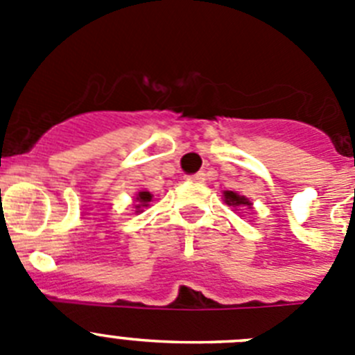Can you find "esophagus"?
<instances>
[{
    "instance_id": "esophagus-1",
    "label": "esophagus",
    "mask_w": 355,
    "mask_h": 355,
    "mask_svg": "<svg viewBox=\"0 0 355 355\" xmlns=\"http://www.w3.org/2000/svg\"><path fill=\"white\" fill-rule=\"evenodd\" d=\"M205 172H197V174H193V175H188L187 180L188 181H196V183H200V181H205Z\"/></svg>"
}]
</instances>
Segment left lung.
<instances>
[{
	"instance_id": "left-lung-1",
	"label": "left lung",
	"mask_w": 355,
	"mask_h": 355,
	"mask_svg": "<svg viewBox=\"0 0 355 355\" xmlns=\"http://www.w3.org/2000/svg\"><path fill=\"white\" fill-rule=\"evenodd\" d=\"M224 199L229 206H249L250 202L243 196H238L236 192H224Z\"/></svg>"
}]
</instances>
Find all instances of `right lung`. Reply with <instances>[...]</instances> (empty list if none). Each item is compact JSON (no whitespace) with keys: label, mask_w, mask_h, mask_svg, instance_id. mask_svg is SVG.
<instances>
[{"label":"right lung","mask_w":355,"mask_h":355,"mask_svg":"<svg viewBox=\"0 0 355 355\" xmlns=\"http://www.w3.org/2000/svg\"><path fill=\"white\" fill-rule=\"evenodd\" d=\"M150 199H153V196H150L149 192H140L139 197H137V200H140V206H147V202H150Z\"/></svg>","instance_id":"right-lung-1"}]
</instances>
